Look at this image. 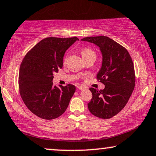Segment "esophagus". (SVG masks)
<instances>
[{
    "mask_svg": "<svg viewBox=\"0 0 156 156\" xmlns=\"http://www.w3.org/2000/svg\"><path fill=\"white\" fill-rule=\"evenodd\" d=\"M77 88L79 89V90H84V89H85V88L84 87H82V86H80V85L77 86Z\"/></svg>",
    "mask_w": 156,
    "mask_h": 156,
    "instance_id": "obj_1",
    "label": "esophagus"
}]
</instances>
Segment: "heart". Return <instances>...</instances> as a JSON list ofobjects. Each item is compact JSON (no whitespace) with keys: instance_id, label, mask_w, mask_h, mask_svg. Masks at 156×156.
<instances>
[{"instance_id":"1","label":"heart","mask_w":156,"mask_h":156,"mask_svg":"<svg viewBox=\"0 0 156 156\" xmlns=\"http://www.w3.org/2000/svg\"><path fill=\"white\" fill-rule=\"evenodd\" d=\"M82 55L83 58L88 57V56H94L95 57V53H94L93 50L89 48H85L82 49Z\"/></svg>"}]
</instances>
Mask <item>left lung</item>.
Wrapping results in <instances>:
<instances>
[{
	"mask_svg": "<svg viewBox=\"0 0 156 156\" xmlns=\"http://www.w3.org/2000/svg\"><path fill=\"white\" fill-rule=\"evenodd\" d=\"M82 41L99 46L102 55L97 79L105 84V89L90 88L92 98L88 103V109L98 118L110 119L125 108L135 88L132 58L126 48L108 36H90Z\"/></svg>",
	"mask_w": 156,
	"mask_h": 156,
	"instance_id": "obj_1",
	"label": "left lung"
}]
</instances>
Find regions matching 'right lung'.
I'll return each mask as SVG.
<instances>
[{
  "label": "right lung",
  "mask_w": 156,
  "mask_h": 156,
  "mask_svg": "<svg viewBox=\"0 0 156 156\" xmlns=\"http://www.w3.org/2000/svg\"><path fill=\"white\" fill-rule=\"evenodd\" d=\"M77 37L44 38L26 54L20 66L19 85L24 104L44 120H53L65 112L75 92L73 84L53 85L54 73L63 66L66 50Z\"/></svg>",
  "instance_id": "add662e5"
}]
</instances>
